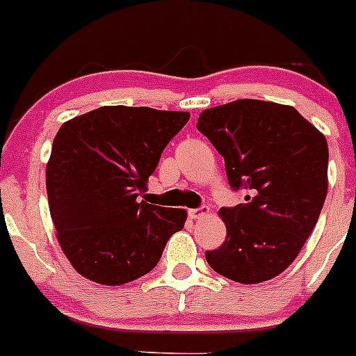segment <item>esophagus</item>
Wrapping results in <instances>:
<instances>
[{
  "label": "esophagus",
  "instance_id": "1",
  "mask_svg": "<svg viewBox=\"0 0 356 356\" xmlns=\"http://www.w3.org/2000/svg\"><path fill=\"white\" fill-rule=\"evenodd\" d=\"M207 213H209V209H207V207H201V209L188 210V216L193 217V219H201V217H205Z\"/></svg>",
  "mask_w": 356,
  "mask_h": 356
}]
</instances>
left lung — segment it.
Returning <instances> with one entry per match:
<instances>
[{
	"instance_id": "1",
	"label": "left lung",
	"mask_w": 356,
	"mask_h": 356,
	"mask_svg": "<svg viewBox=\"0 0 356 356\" xmlns=\"http://www.w3.org/2000/svg\"><path fill=\"white\" fill-rule=\"evenodd\" d=\"M197 130L225 156L244 203L221 209L226 241L207 251L213 271L238 284L284 273L310 237L328 193V144L289 105L237 99L203 110Z\"/></svg>"
}]
</instances>
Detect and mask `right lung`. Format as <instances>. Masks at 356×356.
<instances>
[{"label": "right lung", "instance_id": "add662e5", "mask_svg": "<svg viewBox=\"0 0 356 356\" xmlns=\"http://www.w3.org/2000/svg\"><path fill=\"white\" fill-rule=\"evenodd\" d=\"M188 112L99 106L64 122L46 165L49 213L71 266L90 282L122 285L159 264L184 209L140 201L160 155Z\"/></svg>", "mask_w": 356, "mask_h": 356}]
</instances>
